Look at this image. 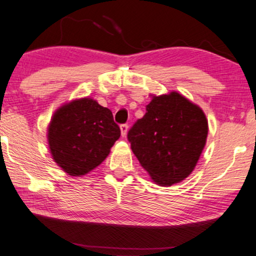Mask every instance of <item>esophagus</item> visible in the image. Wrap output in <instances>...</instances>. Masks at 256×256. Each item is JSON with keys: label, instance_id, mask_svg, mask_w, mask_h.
I'll return each instance as SVG.
<instances>
[{"label": "esophagus", "instance_id": "1", "mask_svg": "<svg viewBox=\"0 0 256 256\" xmlns=\"http://www.w3.org/2000/svg\"><path fill=\"white\" fill-rule=\"evenodd\" d=\"M120 129H121L122 138H126V136H127V132H128V126L127 124H121Z\"/></svg>", "mask_w": 256, "mask_h": 256}]
</instances>
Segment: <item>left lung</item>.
Segmentation results:
<instances>
[{"label": "left lung", "instance_id": "1", "mask_svg": "<svg viewBox=\"0 0 256 256\" xmlns=\"http://www.w3.org/2000/svg\"><path fill=\"white\" fill-rule=\"evenodd\" d=\"M208 132V118L202 108L172 90L152 96L146 113L129 130L128 140L154 183L171 186L194 170Z\"/></svg>", "mask_w": 256, "mask_h": 256}]
</instances>
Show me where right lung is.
I'll use <instances>...</instances> for the list:
<instances>
[{
    "mask_svg": "<svg viewBox=\"0 0 256 256\" xmlns=\"http://www.w3.org/2000/svg\"><path fill=\"white\" fill-rule=\"evenodd\" d=\"M121 132L110 110L92 98L66 102L52 115L48 143L52 158L70 176L96 169L110 155Z\"/></svg>",
    "mask_w": 256,
    "mask_h": 256,
    "instance_id": "right-lung-1",
    "label": "right lung"
}]
</instances>
